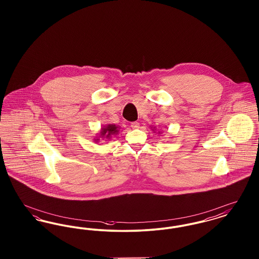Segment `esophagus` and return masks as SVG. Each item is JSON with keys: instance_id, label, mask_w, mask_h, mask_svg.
Masks as SVG:
<instances>
[{"instance_id": "obj_1", "label": "esophagus", "mask_w": 259, "mask_h": 259, "mask_svg": "<svg viewBox=\"0 0 259 259\" xmlns=\"http://www.w3.org/2000/svg\"><path fill=\"white\" fill-rule=\"evenodd\" d=\"M131 127H132L133 129H138V128L140 127V123H139V122H137V121H135V122H132V123H131Z\"/></svg>"}]
</instances>
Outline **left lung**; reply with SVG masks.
Returning <instances> with one entry per match:
<instances>
[{
	"mask_svg": "<svg viewBox=\"0 0 259 259\" xmlns=\"http://www.w3.org/2000/svg\"><path fill=\"white\" fill-rule=\"evenodd\" d=\"M151 128H152V127H151ZM151 130H152V131H153V132H155V130H156V128H155V127H153V129H151ZM157 134H162V133H161L160 131H159V132H158V133H157Z\"/></svg>",
	"mask_w": 259,
	"mask_h": 259,
	"instance_id": "8db88e82",
	"label": "left lung"
}]
</instances>
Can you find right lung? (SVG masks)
<instances>
[{
    "label": "right lung",
    "instance_id": "obj_1",
    "mask_svg": "<svg viewBox=\"0 0 259 259\" xmlns=\"http://www.w3.org/2000/svg\"><path fill=\"white\" fill-rule=\"evenodd\" d=\"M119 126H116L115 124H108V125H105L104 127L101 128L100 132L96 135V137L94 138V142L95 143H98L100 142V140H105V141H110L112 136H115L118 131H119Z\"/></svg>",
    "mask_w": 259,
    "mask_h": 259
}]
</instances>
